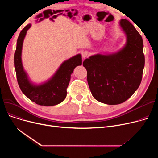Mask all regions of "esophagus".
<instances>
[{"label":"esophagus","instance_id":"obj_1","mask_svg":"<svg viewBox=\"0 0 158 158\" xmlns=\"http://www.w3.org/2000/svg\"><path fill=\"white\" fill-rule=\"evenodd\" d=\"M88 56V52L87 51H84L82 52V57L83 58V59H85L86 57H87Z\"/></svg>","mask_w":158,"mask_h":158}]
</instances>
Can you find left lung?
<instances>
[{
	"mask_svg": "<svg viewBox=\"0 0 158 158\" xmlns=\"http://www.w3.org/2000/svg\"><path fill=\"white\" fill-rule=\"evenodd\" d=\"M119 25L126 36L124 46L116 52L91 56L82 64L93 97L109 105L125 102L136 92L145 65L142 36L127 20Z\"/></svg>",
	"mask_w": 158,
	"mask_h": 158,
	"instance_id": "left-lung-1",
	"label": "left lung"
}]
</instances>
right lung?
I'll return each mask as SVG.
<instances>
[{
  "label": "right lung",
  "instance_id": "right-lung-1",
  "mask_svg": "<svg viewBox=\"0 0 158 158\" xmlns=\"http://www.w3.org/2000/svg\"><path fill=\"white\" fill-rule=\"evenodd\" d=\"M31 27V24L29 23L22 30L16 42L14 64L18 83L23 94L31 101L40 106H55L63 102L66 98L71 74L76 66L82 64V56L78 54L65 60L51 78L42 83H34L24 70L22 61L23 42L27 31Z\"/></svg>",
  "mask_w": 158,
  "mask_h": 158
}]
</instances>
